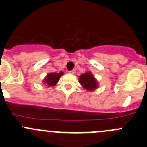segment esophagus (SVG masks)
<instances>
[{"label":"esophagus","instance_id":"1","mask_svg":"<svg viewBox=\"0 0 147 147\" xmlns=\"http://www.w3.org/2000/svg\"><path fill=\"white\" fill-rule=\"evenodd\" d=\"M69 73H70V74H75V69H72V70H70L69 72Z\"/></svg>","mask_w":147,"mask_h":147}]
</instances>
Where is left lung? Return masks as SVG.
I'll use <instances>...</instances> for the list:
<instances>
[{
  "label": "left lung",
  "mask_w": 147,
  "mask_h": 147,
  "mask_svg": "<svg viewBox=\"0 0 147 147\" xmlns=\"http://www.w3.org/2000/svg\"><path fill=\"white\" fill-rule=\"evenodd\" d=\"M79 79L80 83L88 90H94L98 88V82L90 72L82 74L79 77Z\"/></svg>",
  "instance_id": "obj_1"
}]
</instances>
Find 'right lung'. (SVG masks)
I'll return each instance as SVG.
<instances>
[{"label":"right lung","mask_w":147,"mask_h":147,"mask_svg":"<svg viewBox=\"0 0 147 147\" xmlns=\"http://www.w3.org/2000/svg\"><path fill=\"white\" fill-rule=\"evenodd\" d=\"M63 75V72H60L59 73H50L47 75L46 78L44 80L43 82L48 86H54L59 81V78Z\"/></svg>","instance_id":"right-lung-1"}]
</instances>
